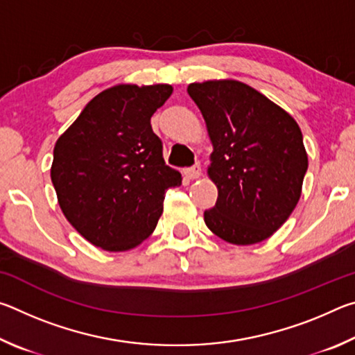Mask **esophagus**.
<instances>
[{
  "label": "esophagus",
  "instance_id": "esophagus-1",
  "mask_svg": "<svg viewBox=\"0 0 355 355\" xmlns=\"http://www.w3.org/2000/svg\"><path fill=\"white\" fill-rule=\"evenodd\" d=\"M200 173H202L200 164H194V166L186 167V169H184V175H186V178H188V180H196V178H199V177H200Z\"/></svg>",
  "mask_w": 355,
  "mask_h": 355
}]
</instances>
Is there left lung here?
<instances>
[{
    "label": "left lung",
    "instance_id": "left-lung-1",
    "mask_svg": "<svg viewBox=\"0 0 355 355\" xmlns=\"http://www.w3.org/2000/svg\"><path fill=\"white\" fill-rule=\"evenodd\" d=\"M213 142L208 175L218 200L203 213L207 227L227 243L264 241L296 208L309 167L302 133L290 114L248 84L192 83Z\"/></svg>",
    "mask_w": 355,
    "mask_h": 355
}]
</instances>
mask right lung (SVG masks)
I'll use <instances>...</instances> for the list:
<instances>
[{
	"instance_id": "right-lung-1",
	"label": "right lung",
	"mask_w": 355,
	"mask_h": 355,
	"mask_svg": "<svg viewBox=\"0 0 355 355\" xmlns=\"http://www.w3.org/2000/svg\"><path fill=\"white\" fill-rule=\"evenodd\" d=\"M171 94L169 84L106 89L56 142L51 182L59 207L97 248L122 252L141 244L158 224L166 191L182 184L150 125Z\"/></svg>"
}]
</instances>
